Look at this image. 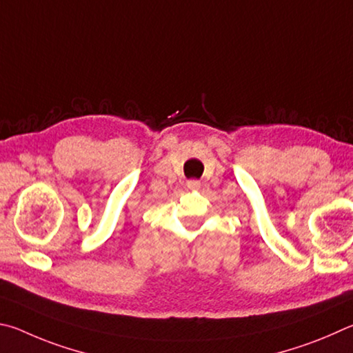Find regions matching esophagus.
Wrapping results in <instances>:
<instances>
[{"label":"esophagus","mask_w":353,"mask_h":353,"mask_svg":"<svg viewBox=\"0 0 353 353\" xmlns=\"http://www.w3.org/2000/svg\"><path fill=\"white\" fill-rule=\"evenodd\" d=\"M200 186H201V183L199 180H189L188 181V189H190V190L200 189Z\"/></svg>","instance_id":"obj_1"}]
</instances>
